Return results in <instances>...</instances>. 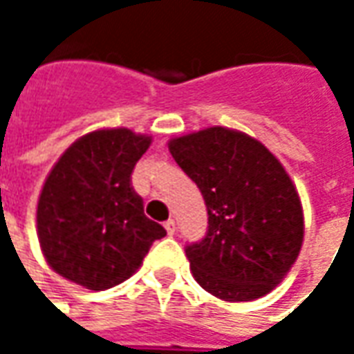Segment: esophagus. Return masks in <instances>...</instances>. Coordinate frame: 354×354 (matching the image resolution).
<instances>
[{
  "mask_svg": "<svg viewBox=\"0 0 354 354\" xmlns=\"http://www.w3.org/2000/svg\"><path fill=\"white\" fill-rule=\"evenodd\" d=\"M165 230H167L169 235H174V231H176V222H174V220H167V222H165Z\"/></svg>",
  "mask_w": 354,
  "mask_h": 354,
  "instance_id": "1",
  "label": "esophagus"
}]
</instances>
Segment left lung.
<instances>
[{"instance_id": "obj_1", "label": "left lung", "mask_w": 354, "mask_h": 354, "mask_svg": "<svg viewBox=\"0 0 354 354\" xmlns=\"http://www.w3.org/2000/svg\"><path fill=\"white\" fill-rule=\"evenodd\" d=\"M169 149L207 205V235L185 246L195 281L225 301L269 294L304 243L301 203L284 167L261 142L223 127L170 140Z\"/></svg>"}]
</instances>
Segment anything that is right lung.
<instances>
[{
    "label": "right lung",
    "mask_w": 354,
    "mask_h": 354,
    "mask_svg": "<svg viewBox=\"0 0 354 354\" xmlns=\"http://www.w3.org/2000/svg\"><path fill=\"white\" fill-rule=\"evenodd\" d=\"M151 144L129 129L88 132L66 149L37 201V237L58 274L88 290L127 281L167 231L144 214L131 174Z\"/></svg>",
    "instance_id": "right-lung-1"
}]
</instances>
